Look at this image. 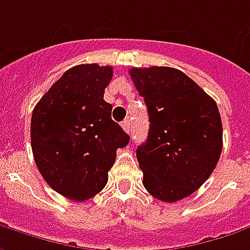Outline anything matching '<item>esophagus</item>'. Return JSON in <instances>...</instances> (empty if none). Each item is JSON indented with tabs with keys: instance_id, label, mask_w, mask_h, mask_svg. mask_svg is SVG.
I'll use <instances>...</instances> for the list:
<instances>
[{
	"instance_id": "34e87169",
	"label": "esophagus",
	"mask_w": 250,
	"mask_h": 250,
	"mask_svg": "<svg viewBox=\"0 0 250 250\" xmlns=\"http://www.w3.org/2000/svg\"><path fill=\"white\" fill-rule=\"evenodd\" d=\"M123 130H125V133H130V130H131V125H130V119H125V122H123Z\"/></svg>"
}]
</instances>
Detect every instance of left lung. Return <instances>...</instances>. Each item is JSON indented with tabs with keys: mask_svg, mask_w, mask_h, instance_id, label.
<instances>
[{
	"mask_svg": "<svg viewBox=\"0 0 250 250\" xmlns=\"http://www.w3.org/2000/svg\"><path fill=\"white\" fill-rule=\"evenodd\" d=\"M144 98L149 131L137 148L143 185L158 200L175 203L208 179L223 149V123L211 96L172 67L131 68Z\"/></svg>",
	"mask_w": 250,
	"mask_h": 250,
	"instance_id": "8db88e82",
	"label": "left lung"
}]
</instances>
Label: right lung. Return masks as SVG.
<instances>
[{
  "label": "right lung",
  "mask_w": 250,
  "mask_h": 250,
  "mask_svg": "<svg viewBox=\"0 0 250 250\" xmlns=\"http://www.w3.org/2000/svg\"><path fill=\"white\" fill-rule=\"evenodd\" d=\"M113 68L80 64L67 70L35 106L30 140L35 162L51 189L85 201L107 183L116 151L130 137L104 99Z\"/></svg>",
  "instance_id": "1"
}]
</instances>
